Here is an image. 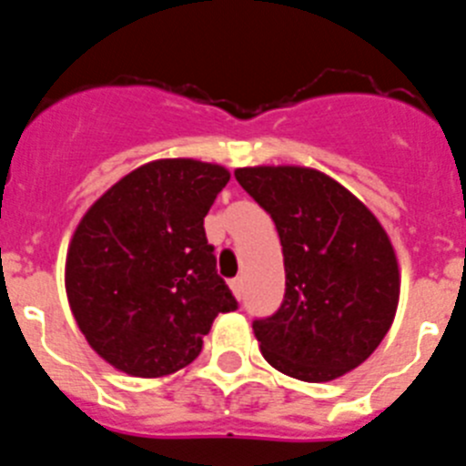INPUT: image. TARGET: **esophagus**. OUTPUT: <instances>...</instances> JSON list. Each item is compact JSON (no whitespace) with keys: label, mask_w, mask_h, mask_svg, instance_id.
<instances>
[{"label":"esophagus","mask_w":466,"mask_h":466,"mask_svg":"<svg viewBox=\"0 0 466 466\" xmlns=\"http://www.w3.org/2000/svg\"><path fill=\"white\" fill-rule=\"evenodd\" d=\"M230 289H233V294H236L238 299H242V294H245V282H242V278L230 279Z\"/></svg>","instance_id":"obj_1"}]
</instances>
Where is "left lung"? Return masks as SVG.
<instances>
[{"mask_svg": "<svg viewBox=\"0 0 466 466\" xmlns=\"http://www.w3.org/2000/svg\"><path fill=\"white\" fill-rule=\"evenodd\" d=\"M236 179L270 214L282 245L284 299L252 324L266 361L306 382L357 369L397 312V257L382 226L310 167H240Z\"/></svg>", "mask_w": 466, "mask_h": 466, "instance_id": "left-lung-1", "label": "left lung"}]
</instances>
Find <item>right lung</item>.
<instances>
[{
  "label": "right lung",
  "mask_w": 466,
  "mask_h": 466,
  "mask_svg": "<svg viewBox=\"0 0 466 466\" xmlns=\"http://www.w3.org/2000/svg\"><path fill=\"white\" fill-rule=\"evenodd\" d=\"M228 179L212 163L154 160L86 212L65 284L86 340L111 366L139 378L179 371L214 317L238 310L203 226Z\"/></svg>",
  "instance_id": "add662e5"
}]
</instances>
